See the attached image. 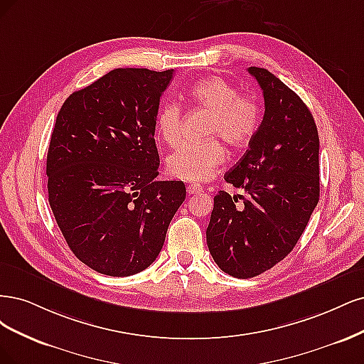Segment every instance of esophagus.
<instances>
[{
    "mask_svg": "<svg viewBox=\"0 0 364 364\" xmlns=\"http://www.w3.org/2000/svg\"><path fill=\"white\" fill-rule=\"evenodd\" d=\"M187 193L189 195H195V193H199V192H203V187L199 186V184H189L187 186Z\"/></svg>",
    "mask_w": 364,
    "mask_h": 364,
    "instance_id": "obj_1",
    "label": "esophagus"
}]
</instances>
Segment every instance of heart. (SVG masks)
Listing matches in <instances>:
<instances>
[{
	"label": "heart",
	"instance_id": "b5f03b06",
	"mask_svg": "<svg viewBox=\"0 0 364 364\" xmlns=\"http://www.w3.org/2000/svg\"><path fill=\"white\" fill-rule=\"evenodd\" d=\"M198 107L212 113L207 137H220L232 149L248 146L259 132L260 104L248 93H237V87L224 77L212 75L196 80L187 90ZM181 107L165 102L156 118L157 136L168 145L180 139ZM225 161V149L219 140L204 144H181L166 159V169L175 178L184 181H205Z\"/></svg>",
	"mask_w": 364,
	"mask_h": 364
}]
</instances>
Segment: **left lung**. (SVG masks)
<instances>
[{"label": "left lung", "mask_w": 364, "mask_h": 364, "mask_svg": "<svg viewBox=\"0 0 364 364\" xmlns=\"http://www.w3.org/2000/svg\"><path fill=\"white\" fill-rule=\"evenodd\" d=\"M263 90L264 116L250 148L225 181L207 227L216 264L236 278L274 267L293 250L319 201V134L304 101L263 68H248Z\"/></svg>", "instance_id": "left-lung-1"}]
</instances>
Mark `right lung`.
Masks as SVG:
<instances>
[{"label": "right lung", "instance_id": "right-lung-1", "mask_svg": "<svg viewBox=\"0 0 364 364\" xmlns=\"http://www.w3.org/2000/svg\"><path fill=\"white\" fill-rule=\"evenodd\" d=\"M173 71L119 68L74 92L51 133L46 175L57 225L80 262L128 277L157 259L183 181H157L156 118Z\"/></svg>", "mask_w": 364, "mask_h": 364}]
</instances>
